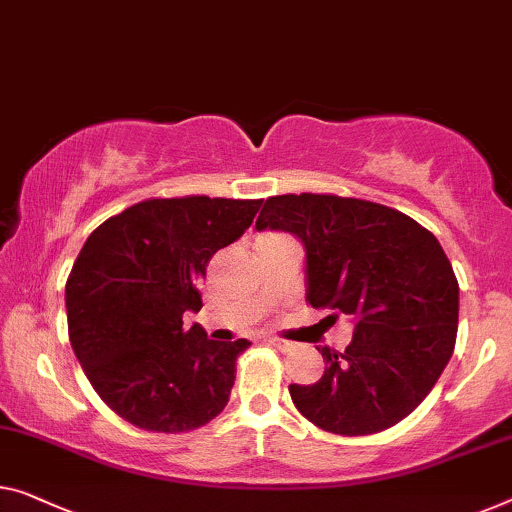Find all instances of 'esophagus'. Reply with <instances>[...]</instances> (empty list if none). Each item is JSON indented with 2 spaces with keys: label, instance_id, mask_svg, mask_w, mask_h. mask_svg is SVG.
Segmentation results:
<instances>
[{
  "label": "esophagus",
  "instance_id": "obj_1",
  "mask_svg": "<svg viewBox=\"0 0 512 512\" xmlns=\"http://www.w3.org/2000/svg\"><path fill=\"white\" fill-rule=\"evenodd\" d=\"M266 342H269V345H273V347H278L280 352H292V349H294V342L276 338V335H269V338H266Z\"/></svg>",
  "mask_w": 512,
  "mask_h": 512
}]
</instances>
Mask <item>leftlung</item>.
I'll list each match as a JSON object with an SVG mask.
<instances>
[{
    "instance_id": "8db88e82",
    "label": "left lung",
    "mask_w": 512,
    "mask_h": 512,
    "mask_svg": "<svg viewBox=\"0 0 512 512\" xmlns=\"http://www.w3.org/2000/svg\"><path fill=\"white\" fill-rule=\"evenodd\" d=\"M255 227L305 248V301L354 322L345 354L322 347L317 384L289 386L326 432L361 437L409 416L437 384L457 338L460 287L437 236L384 204L338 195H276Z\"/></svg>"
}]
</instances>
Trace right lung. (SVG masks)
<instances>
[{"label":"right lung","mask_w":512,"mask_h":512,"mask_svg":"<svg viewBox=\"0 0 512 512\" xmlns=\"http://www.w3.org/2000/svg\"><path fill=\"white\" fill-rule=\"evenodd\" d=\"M262 200L172 197L133 204L89 234L66 280L68 338L110 409L149 432H188L230 400L250 342L209 340L183 312L202 308L209 259L253 225Z\"/></svg>","instance_id":"obj_1"}]
</instances>
